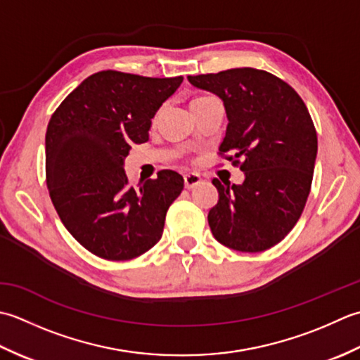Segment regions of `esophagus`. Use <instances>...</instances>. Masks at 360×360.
Wrapping results in <instances>:
<instances>
[{"label": "esophagus", "instance_id": "34e87169", "mask_svg": "<svg viewBox=\"0 0 360 360\" xmlns=\"http://www.w3.org/2000/svg\"><path fill=\"white\" fill-rule=\"evenodd\" d=\"M183 179H185V188L186 189H193V188H195L197 185H200V183H202L200 175L199 174H194V172L186 174Z\"/></svg>", "mask_w": 360, "mask_h": 360}]
</instances>
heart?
Wrapping results in <instances>:
<instances>
[{
	"label": "heart",
	"mask_w": 360,
	"mask_h": 360,
	"mask_svg": "<svg viewBox=\"0 0 360 360\" xmlns=\"http://www.w3.org/2000/svg\"><path fill=\"white\" fill-rule=\"evenodd\" d=\"M208 98H211V96H199V98H195L193 102H199V101H203V99H208Z\"/></svg>",
	"instance_id": "obj_1"
}]
</instances>
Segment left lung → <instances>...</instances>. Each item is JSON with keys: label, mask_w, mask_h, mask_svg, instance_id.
<instances>
[{"label": "left lung", "mask_w": 360, "mask_h": 360, "mask_svg": "<svg viewBox=\"0 0 360 360\" xmlns=\"http://www.w3.org/2000/svg\"><path fill=\"white\" fill-rule=\"evenodd\" d=\"M188 80L224 101L229 126L219 153L245 174L242 185L212 180L219 191L208 212L212 236L238 252L267 250L295 226L309 195L317 157L311 115L289 84L262 70Z\"/></svg>", "instance_id": "left-lung-1"}]
</instances>
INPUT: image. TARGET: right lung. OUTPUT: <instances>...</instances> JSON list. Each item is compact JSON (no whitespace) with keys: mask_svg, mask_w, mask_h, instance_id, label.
Masks as SVG:
<instances>
[{"mask_svg":"<svg viewBox=\"0 0 360 360\" xmlns=\"http://www.w3.org/2000/svg\"><path fill=\"white\" fill-rule=\"evenodd\" d=\"M181 82V76L99 71L51 116L45 139L49 197L65 229L99 258L134 259L163 234L183 177L163 169L135 188L124 158L131 143L148 141L152 118Z\"/></svg>","mask_w":360,"mask_h":360,"instance_id":"obj_1","label":"right lung"}]
</instances>
